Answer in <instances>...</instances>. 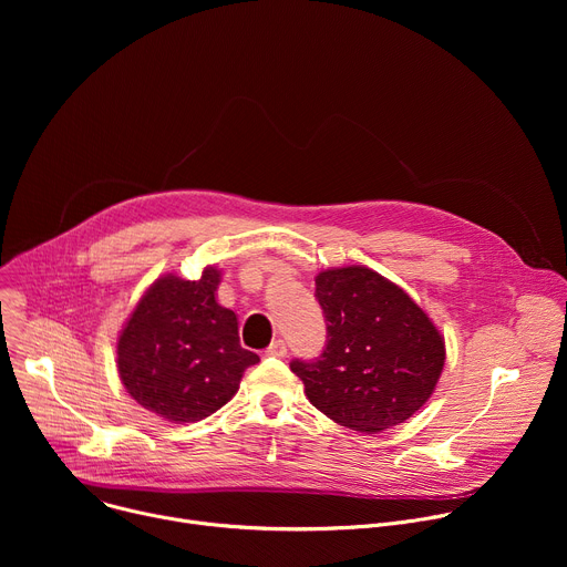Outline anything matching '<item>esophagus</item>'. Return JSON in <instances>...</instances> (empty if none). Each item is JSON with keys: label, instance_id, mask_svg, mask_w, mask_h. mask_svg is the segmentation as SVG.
Instances as JSON below:
<instances>
[{"label": "esophagus", "instance_id": "esophagus-1", "mask_svg": "<svg viewBox=\"0 0 567 567\" xmlns=\"http://www.w3.org/2000/svg\"><path fill=\"white\" fill-rule=\"evenodd\" d=\"M267 357H276V359H285L287 357V343L285 341H274L269 348H267Z\"/></svg>", "mask_w": 567, "mask_h": 567}]
</instances>
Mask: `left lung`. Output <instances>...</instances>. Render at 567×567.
<instances>
[{"label":"left lung","instance_id":"8db88e82","mask_svg":"<svg viewBox=\"0 0 567 567\" xmlns=\"http://www.w3.org/2000/svg\"><path fill=\"white\" fill-rule=\"evenodd\" d=\"M328 341L320 357L293 359L313 406L341 426L381 433L413 417L444 368V339L424 309L368 267L316 276Z\"/></svg>","mask_w":567,"mask_h":567}]
</instances>
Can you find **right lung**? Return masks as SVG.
<instances>
[{
    "instance_id": "add662e5",
    "label": "right lung",
    "mask_w": 567,
    "mask_h": 567,
    "mask_svg": "<svg viewBox=\"0 0 567 567\" xmlns=\"http://www.w3.org/2000/svg\"><path fill=\"white\" fill-rule=\"evenodd\" d=\"M219 271L199 280L158 278L118 337L116 363L125 390L143 409L175 424L199 422L237 392L260 357L239 346L237 318L215 300Z\"/></svg>"
}]
</instances>
